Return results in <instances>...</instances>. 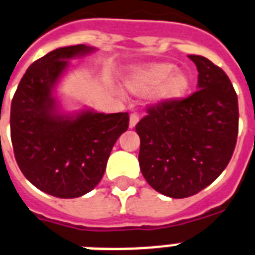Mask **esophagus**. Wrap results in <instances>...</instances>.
I'll use <instances>...</instances> for the list:
<instances>
[{
    "instance_id": "34e87169",
    "label": "esophagus",
    "mask_w": 255,
    "mask_h": 255,
    "mask_svg": "<svg viewBox=\"0 0 255 255\" xmlns=\"http://www.w3.org/2000/svg\"><path fill=\"white\" fill-rule=\"evenodd\" d=\"M137 122H139V115L137 114H131V116H129V128H133L137 124Z\"/></svg>"
}]
</instances>
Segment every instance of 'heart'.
Returning a JSON list of instances; mask_svg holds the SVG:
<instances>
[{
  "mask_svg": "<svg viewBox=\"0 0 255 255\" xmlns=\"http://www.w3.org/2000/svg\"><path fill=\"white\" fill-rule=\"evenodd\" d=\"M126 87L137 95L155 91V99L159 102H170L183 96L188 88L187 76L176 71L171 63H158L137 68L128 77Z\"/></svg>",
  "mask_w": 255,
  "mask_h": 255,
  "instance_id": "b5f03b06",
  "label": "heart"
}]
</instances>
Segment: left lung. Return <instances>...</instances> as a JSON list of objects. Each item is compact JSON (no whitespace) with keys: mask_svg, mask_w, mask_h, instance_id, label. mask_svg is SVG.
I'll return each instance as SVG.
<instances>
[{"mask_svg":"<svg viewBox=\"0 0 255 255\" xmlns=\"http://www.w3.org/2000/svg\"><path fill=\"white\" fill-rule=\"evenodd\" d=\"M198 89L184 99L147 107L136 124L139 164L147 183L170 198L195 195L222 174L238 136V97L227 75L203 56Z\"/></svg>","mask_w":255,"mask_h":255,"instance_id":"left-lung-1","label":"left lung"}]
</instances>
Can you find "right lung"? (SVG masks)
Instances as JSON below:
<instances>
[{"label":"right lung","instance_id":"1","mask_svg":"<svg viewBox=\"0 0 255 255\" xmlns=\"http://www.w3.org/2000/svg\"><path fill=\"white\" fill-rule=\"evenodd\" d=\"M92 50L79 44L58 48L36 60L11 100L10 137L15 162L33 186L53 197L77 198L96 187L112 147L129 124L128 112L58 114L52 89L69 58Z\"/></svg>","mask_w":255,"mask_h":255}]
</instances>
